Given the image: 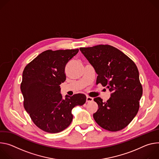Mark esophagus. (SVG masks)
<instances>
[{"mask_svg":"<svg viewBox=\"0 0 159 159\" xmlns=\"http://www.w3.org/2000/svg\"><path fill=\"white\" fill-rule=\"evenodd\" d=\"M93 98L92 97H90L89 96H87L86 97V102H92L93 101Z\"/></svg>","mask_w":159,"mask_h":159,"instance_id":"obj_1","label":"esophagus"}]
</instances>
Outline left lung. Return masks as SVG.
<instances>
[{"mask_svg":"<svg viewBox=\"0 0 159 159\" xmlns=\"http://www.w3.org/2000/svg\"><path fill=\"white\" fill-rule=\"evenodd\" d=\"M80 51L94 67L97 84L112 92L105 102L94 98L98 105L93 118L102 128L117 131L126 128L137 114L143 89L134 62L119 49L109 45L81 47Z\"/></svg>","mask_w":159,"mask_h":159,"instance_id":"left-lung-1","label":"left lung"}]
</instances>
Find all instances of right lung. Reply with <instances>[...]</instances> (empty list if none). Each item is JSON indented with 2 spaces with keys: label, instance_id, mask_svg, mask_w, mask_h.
Listing matches in <instances>:
<instances>
[{
  "label": "right lung",
  "instance_id": "right-lung-1",
  "mask_svg": "<svg viewBox=\"0 0 159 159\" xmlns=\"http://www.w3.org/2000/svg\"><path fill=\"white\" fill-rule=\"evenodd\" d=\"M79 49L48 50L26 65L23 72L21 90L24 107L34 124L42 130L59 133L73 120L72 109L83 105L84 94H61L60 84L66 79L65 67Z\"/></svg>",
  "mask_w": 159,
  "mask_h": 159
}]
</instances>
